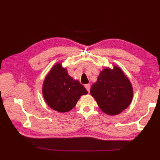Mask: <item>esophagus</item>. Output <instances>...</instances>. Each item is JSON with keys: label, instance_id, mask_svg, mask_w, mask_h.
<instances>
[{"label": "esophagus", "instance_id": "1", "mask_svg": "<svg viewBox=\"0 0 160 160\" xmlns=\"http://www.w3.org/2000/svg\"><path fill=\"white\" fill-rule=\"evenodd\" d=\"M84 87H85V88H86V89L87 90V91L88 92H90V88H91V85L89 84H85V85H84Z\"/></svg>", "mask_w": 160, "mask_h": 160}]
</instances>
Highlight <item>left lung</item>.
<instances>
[{"instance_id": "left-lung-1", "label": "left lung", "mask_w": 160, "mask_h": 160, "mask_svg": "<svg viewBox=\"0 0 160 160\" xmlns=\"http://www.w3.org/2000/svg\"><path fill=\"white\" fill-rule=\"evenodd\" d=\"M90 93L100 109L109 115H118L126 109L133 96L130 81L117 66L102 71Z\"/></svg>"}]
</instances>
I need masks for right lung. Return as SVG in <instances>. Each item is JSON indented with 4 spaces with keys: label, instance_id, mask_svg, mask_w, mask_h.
I'll list each match as a JSON object with an SVG mask.
<instances>
[{
    "label": "right lung",
    "instance_id": "add662e5",
    "mask_svg": "<svg viewBox=\"0 0 160 160\" xmlns=\"http://www.w3.org/2000/svg\"><path fill=\"white\" fill-rule=\"evenodd\" d=\"M87 93L82 84L69 76L60 63L53 67L42 86L43 97L47 104L60 113L71 111L80 96Z\"/></svg>",
    "mask_w": 160,
    "mask_h": 160
}]
</instances>
